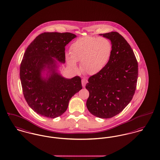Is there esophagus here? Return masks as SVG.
Listing matches in <instances>:
<instances>
[{"label":"esophagus","mask_w":160,"mask_h":160,"mask_svg":"<svg viewBox=\"0 0 160 160\" xmlns=\"http://www.w3.org/2000/svg\"><path fill=\"white\" fill-rule=\"evenodd\" d=\"M87 82H88V80H87L86 79H85V78H83V79H82V86H83V88L85 87V85L87 83Z\"/></svg>","instance_id":"esophagus-1"}]
</instances>
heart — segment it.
Segmentation results:
<instances>
[{
	"instance_id": "heart-1",
	"label": "heart",
	"mask_w": 160,
	"mask_h": 160,
	"mask_svg": "<svg viewBox=\"0 0 160 160\" xmlns=\"http://www.w3.org/2000/svg\"><path fill=\"white\" fill-rule=\"evenodd\" d=\"M69 53L71 56H66L69 66L75 69L76 62H79L83 73L94 75L108 63L112 53V44L106 38L85 36L77 39L71 45Z\"/></svg>"
}]
</instances>
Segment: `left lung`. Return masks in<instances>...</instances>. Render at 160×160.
Wrapping results in <instances>:
<instances>
[{
  "mask_svg": "<svg viewBox=\"0 0 160 160\" xmlns=\"http://www.w3.org/2000/svg\"><path fill=\"white\" fill-rule=\"evenodd\" d=\"M100 35L111 41L112 53L103 69L88 79L86 106L94 116L109 118L121 112L131 101L138 66L132 48L121 34L111 32Z\"/></svg>",
  "mask_w": 160,
  "mask_h": 160,
  "instance_id": "left-lung-1",
  "label": "left lung"
}]
</instances>
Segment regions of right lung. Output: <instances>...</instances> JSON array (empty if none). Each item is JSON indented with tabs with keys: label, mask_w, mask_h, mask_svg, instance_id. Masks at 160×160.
Returning <instances> with one entry per match:
<instances>
[{
	"label": "right lung",
	"mask_w": 160,
	"mask_h": 160,
	"mask_svg": "<svg viewBox=\"0 0 160 160\" xmlns=\"http://www.w3.org/2000/svg\"><path fill=\"white\" fill-rule=\"evenodd\" d=\"M71 32H43L27 48L20 67V78L29 106L38 115L50 118L62 115L69 100L82 89L81 78L67 79L57 73L56 60L65 62V47L76 38ZM50 72L44 78L45 68Z\"/></svg>",
	"instance_id": "right-lung-1"
}]
</instances>
